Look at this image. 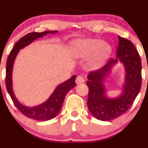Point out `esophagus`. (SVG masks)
I'll return each instance as SVG.
<instances>
[{"mask_svg":"<svg viewBox=\"0 0 148 148\" xmlns=\"http://www.w3.org/2000/svg\"><path fill=\"white\" fill-rule=\"evenodd\" d=\"M84 82V77H82V76H81V75L77 76V79H76V83L81 84V83H83Z\"/></svg>","mask_w":148,"mask_h":148,"instance_id":"esophagus-1","label":"esophagus"}]
</instances>
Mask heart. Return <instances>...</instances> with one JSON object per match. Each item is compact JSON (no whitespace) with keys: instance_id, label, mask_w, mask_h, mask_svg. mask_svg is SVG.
Masks as SVG:
<instances>
[{"instance_id":"heart-1","label":"heart","mask_w":148,"mask_h":148,"mask_svg":"<svg viewBox=\"0 0 148 148\" xmlns=\"http://www.w3.org/2000/svg\"><path fill=\"white\" fill-rule=\"evenodd\" d=\"M112 48L100 39H82L74 41L71 53L76 59H84L94 53L90 66L94 68L101 66L110 56Z\"/></svg>"}]
</instances>
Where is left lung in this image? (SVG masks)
<instances>
[{
	"instance_id": "1",
	"label": "left lung",
	"mask_w": 148,
	"mask_h": 148,
	"mask_svg": "<svg viewBox=\"0 0 148 148\" xmlns=\"http://www.w3.org/2000/svg\"><path fill=\"white\" fill-rule=\"evenodd\" d=\"M117 59H111L102 69L89 74L86 85L89 87L87 106L97 120L110 121L125 114L138 96L142 84L141 59L134 44L130 40L118 36ZM118 60L124 64L125 83L122 95L114 99L105 95L103 82L105 76Z\"/></svg>"
}]
</instances>
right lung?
<instances>
[{"instance_id": "right-lung-1", "label": "right lung", "mask_w": 148, "mask_h": 148, "mask_svg": "<svg viewBox=\"0 0 148 148\" xmlns=\"http://www.w3.org/2000/svg\"><path fill=\"white\" fill-rule=\"evenodd\" d=\"M57 31H45L41 33L32 32L26 34L18 40L10 51L9 56L7 59L6 73H5V85L8 94L18 110L26 117L38 121H47L53 119L57 115L63 104L67 92L76 86V76L64 82L55 89L50 97L40 105L34 107H28L21 104L15 97L12 88V71L15 59L21 49L28 46L34 40L44 36L47 34H55Z\"/></svg>"}]
</instances>
